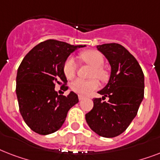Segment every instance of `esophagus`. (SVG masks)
Wrapping results in <instances>:
<instances>
[{
    "label": "esophagus",
    "instance_id": "obj_1",
    "mask_svg": "<svg viewBox=\"0 0 160 160\" xmlns=\"http://www.w3.org/2000/svg\"><path fill=\"white\" fill-rule=\"evenodd\" d=\"M84 98H85V97H84V96H83V95H79V100H84Z\"/></svg>",
    "mask_w": 160,
    "mask_h": 160
}]
</instances>
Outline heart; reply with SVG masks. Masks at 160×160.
<instances>
[{"label":"heart","instance_id":"obj_1","mask_svg":"<svg viewBox=\"0 0 160 160\" xmlns=\"http://www.w3.org/2000/svg\"><path fill=\"white\" fill-rule=\"evenodd\" d=\"M80 58L85 63L90 65L93 67V71L91 74L92 77L98 78L100 81L105 82L109 79V73L103 67L105 63L104 55L101 52L95 50L84 51L80 55ZM64 74L68 80H72L76 75L77 71V64L73 57L68 58L64 64ZM99 81L96 79H91L89 80H84L81 79H77L73 81L70 85V88L74 92L85 95L88 93L97 90L99 88Z\"/></svg>","mask_w":160,"mask_h":160}]
</instances>
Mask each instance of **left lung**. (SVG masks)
Instances as JSON below:
<instances>
[{"label":"left lung","mask_w":160,"mask_h":160,"mask_svg":"<svg viewBox=\"0 0 160 160\" xmlns=\"http://www.w3.org/2000/svg\"><path fill=\"white\" fill-rule=\"evenodd\" d=\"M97 49L111 65L109 83L99 94L102 98L93 99L94 107L85 114L93 131L105 138L116 137L125 131L136 116L144 99V76L139 62L117 43L103 44ZM106 98L108 102H103Z\"/></svg>","instance_id":"1"}]
</instances>
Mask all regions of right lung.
<instances>
[{
	"label": "right lung",
	"instance_id": "obj_1",
	"mask_svg": "<svg viewBox=\"0 0 160 160\" xmlns=\"http://www.w3.org/2000/svg\"><path fill=\"white\" fill-rule=\"evenodd\" d=\"M84 46L47 40L35 46L21 61L16 92L21 116L34 132L46 135L57 131L69 109L79 102L75 93L59 95L55 86L66 85L64 64L70 53ZM64 88L67 90L68 86Z\"/></svg>",
	"mask_w": 160,
	"mask_h": 160
}]
</instances>
